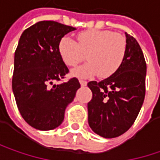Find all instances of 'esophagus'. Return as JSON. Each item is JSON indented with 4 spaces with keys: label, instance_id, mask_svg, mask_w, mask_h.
<instances>
[{
    "label": "esophagus",
    "instance_id": "obj_1",
    "mask_svg": "<svg viewBox=\"0 0 160 160\" xmlns=\"http://www.w3.org/2000/svg\"><path fill=\"white\" fill-rule=\"evenodd\" d=\"M79 81H80V85H81L82 87H85V86H87V81H85V80H80Z\"/></svg>",
    "mask_w": 160,
    "mask_h": 160
}]
</instances>
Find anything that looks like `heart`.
<instances>
[{
    "instance_id": "obj_1",
    "label": "heart",
    "mask_w": 160,
    "mask_h": 160,
    "mask_svg": "<svg viewBox=\"0 0 160 160\" xmlns=\"http://www.w3.org/2000/svg\"><path fill=\"white\" fill-rule=\"evenodd\" d=\"M78 42L69 37H63L58 45L62 61L69 66H75L85 59L88 62L71 70V74L88 79L99 74L108 78L119 69L124 61L127 42L118 33L103 30H88L77 35Z\"/></svg>"
}]
</instances>
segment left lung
I'll return each instance as SVG.
<instances>
[{
  "label": "left lung",
  "instance_id": "1",
  "mask_svg": "<svg viewBox=\"0 0 160 160\" xmlns=\"http://www.w3.org/2000/svg\"><path fill=\"white\" fill-rule=\"evenodd\" d=\"M125 34L127 51L119 69L105 80L88 83L92 91L89 125L106 138L120 136L133 125L145 98V58L136 39Z\"/></svg>",
  "mask_w": 160,
  "mask_h": 160
}]
</instances>
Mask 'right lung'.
<instances>
[{
    "mask_svg": "<svg viewBox=\"0 0 160 160\" xmlns=\"http://www.w3.org/2000/svg\"><path fill=\"white\" fill-rule=\"evenodd\" d=\"M76 29L42 21L24 31L14 54L12 91L19 111L34 128L52 130L64 119L80 88L78 79L55 84L69 72L58 51L61 39Z\"/></svg>",
    "mask_w": 160,
    "mask_h": 160,
    "instance_id": "1",
    "label": "right lung"
}]
</instances>
